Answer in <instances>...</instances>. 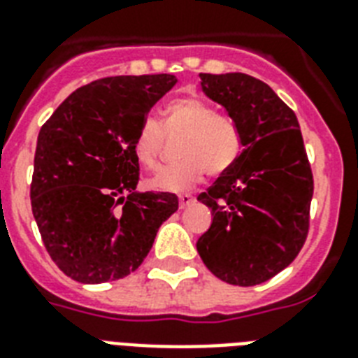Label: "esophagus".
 I'll return each mask as SVG.
<instances>
[{"label":"esophagus","mask_w":358,"mask_h":358,"mask_svg":"<svg viewBox=\"0 0 358 358\" xmlns=\"http://www.w3.org/2000/svg\"><path fill=\"white\" fill-rule=\"evenodd\" d=\"M178 202H180V208H187L195 202V196L189 195V193H182V195L178 196Z\"/></svg>","instance_id":"1"}]
</instances>
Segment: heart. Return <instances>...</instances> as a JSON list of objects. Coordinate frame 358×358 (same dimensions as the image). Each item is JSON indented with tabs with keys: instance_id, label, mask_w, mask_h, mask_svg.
I'll use <instances>...</instances> for the list:
<instances>
[{
	"instance_id": "heart-1",
	"label": "heart",
	"mask_w": 358,
	"mask_h": 358,
	"mask_svg": "<svg viewBox=\"0 0 358 358\" xmlns=\"http://www.w3.org/2000/svg\"><path fill=\"white\" fill-rule=\"evenodd\" d=\"M165 135H180L178 162L163 167L150 178L148 185L159 191L189 189L201 182L204 171L212 176L223 174L241 154L238 126L196 96L171 100L162 111V128L150 119L141 122L131 145L141 167L154 169L159 163Z\"/></svg>"
}]
</instances>
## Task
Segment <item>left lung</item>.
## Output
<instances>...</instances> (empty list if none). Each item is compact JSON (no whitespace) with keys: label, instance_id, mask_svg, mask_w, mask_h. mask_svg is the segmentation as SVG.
<instances>
[{"label":"left lung","instance_id":"left-lung-1","mask_svg":"<svg viewBox=\"0 0 358 358\" xmlns=\"http://www.w3.org/2000/svg\"><path fill=\"white\" fill-rule=\"evenodd\" d=\"M201 87L227 109L243 150L196 196L213 217L196 250L217 278L255 286L288 267L306 239L314 182L303 135L294 111L252 76L201 74Z\"/></svg>","mask_w":358,"mask_h":358}]
</instances>
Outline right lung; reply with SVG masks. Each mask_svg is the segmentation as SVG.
I'll list each match as a JSON object with an SVG mask.
<instances>
[{
	"label": "right lung",
	"instance_id": "1",
	"mask_svg": "<svg viewBox=\"0 0 358 358\" xmlns=\"http://www.w3.org/2000/svg\"><path fill=\"white\" fill-rule=\"evenodd\" d=\"M176 76H115L76 89L38 131L31 208L42 241L81 284L117 280L143 264L173 193L137 191L134 137Z\"/></svg>",
	"mask_w": 358,
	"mask_h": 358
}]
</instances>
